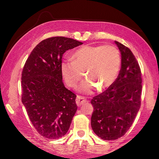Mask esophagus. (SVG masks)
Instances as JSON below:
<instances>
[{
    "mask_svg": "<svg viewBox=\"0 0 159 159\" xmlns=\"http://www.w3.org/2000/svg\"><path fill=\"white\" fill-rule=\"evenodd\" d=\"M86 102V99L83 96H77L76 99V102L78 106H81L82 104L84 103H85Z\"/></svg>",
    "mask_w": 159,
    "mask_h": 159,
    "instance_id": "esophagus-1",
    "label": "esophagus"
}]
</instances>
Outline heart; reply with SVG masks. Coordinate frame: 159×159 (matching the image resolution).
<instances>
[{
  "label": "heart",
  "instance_id": "obj_1",
  "mask_svg": "<svg viewBox=\"0 0 159 159\" xmlns=\"http://www.w3.org/2000/svg\"><path fill=\"white\" fill-rule=\"evenodd\" d=\"M121 66L119 50L113 46H85L74 52L72 59L61 63V73L66 85L76 88L84 76L87 79L80 90L89 93L96 87L98 90L109 87L116 80Z\"/></svg>",
  "mask_w": 159,
  "mask_h": 159
}]
</instances>
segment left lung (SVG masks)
I'll use <instances>...</instances> for the list:
<instances>
[{
	"instance_id": "left-lung-1",
	"label": "left lung",
	"mask_w": 159,
	"mask_h": 159,
	"mask_svg": "<svg viewBox=\"0 0 159 159\" xmlns=\"http://www.w3.org/2000/svg\"><path fill=\"white\" fill-rule=\"evenodd\" d=\"M115 43L121 57L119 75L109 89L91 101L93 107L91 126L104 140H116L124 135L141 106L142 79L139 63L129 48Z\"/></svg>"
}]
</instances>
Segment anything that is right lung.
I'll return each instance as SVG.
<instances>
[{
	"mask_svg": "<svg viewBox=\"0 0 159 159\" xmlns=\"http://www.w3.org/2000/svg\"><path fill=\"white\" fill-rule=\"evenodd\" d=\"M83 44L77 40L53 37L32 50L22 74V102L33 126L42 136L55 139L68 131L77 110L76 96L62 80L63 53Z\"/></svg>",
	"mask_w": 159,
	"mask_h": 159,
	"instance_id": "1",
	"label": "right lung"
}]
</instances>
